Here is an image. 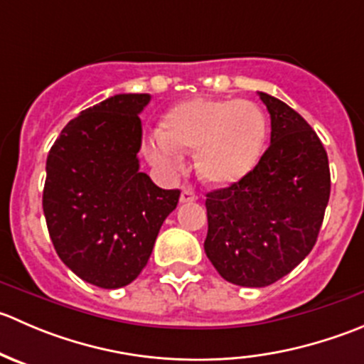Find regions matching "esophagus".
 <instances>
[{"instance_id": "34e87169", "label": "esophagus", "mask_w": 364, "mask_h": 364, "mask_svg": "<svg viewBox=\"0 0 364 364\" xmlns=\"http://www.w3.org/2000/svg\"><path fill=\"white\" fill-rule=\"evenodd\" d=\"M181 204H188V203H196L197 200V193L193 192L192 188H183L181 197H179Z\"/></svg>"}]
</instances>
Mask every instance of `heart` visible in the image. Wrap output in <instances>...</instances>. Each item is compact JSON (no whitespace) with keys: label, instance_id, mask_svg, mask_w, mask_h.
<instances>
[{"label":"heart","instance_id":"1","mask_svg":"<svg viewBox=\"0 0 364 364\" xmlns=\"http://www.w3.org/2000/svg\"><path fill=\"white\" fill-rule=\"evenodd\" d=\"M269 123L262 109L245 100L181 102L164 114L146 155L165 172L183 168L179 153H196V168L209 185L243 181L262 160Z\"/></svg>","mask_w":364,"mask_h":364}]
</instances>
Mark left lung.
I'll list each match as a JSON object with an SVG mask.
<instances>
[{
  "label": "left lung",
  "mask_w": 364,
  "mask_h": 364,
  "mask_svg": "<svg viewBox=\"0 0 364 364\" xmlns=\"http://www.w3.org/2000/svg\"><path fill=\"white\" fill-rule=\"evenodd\" d=\"M271 116V144L243 181L205 199L204 252L220 277L266 287L311 252L331 192L328 153L285 102L259 93Z\"/></svg>",
  "instance_id": "obj_1"
}]
</instances>
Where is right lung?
Here are the masks:
<instances>
[{
  "instance_id": "obj_1",
  "label": "right lung",
  "mask_w": 364,
  "mask_h": 364,
  "mask_svg": "<svg viewBox=\"0 0 364 364\" xmlns=\"http://www.w3.org/2000/svg\"><path fill=\"white\" fill-rule=\"evenodd\" d=\"M148 93H121L73 117L47 156L43 215L54 250L84 282L132 284L148 264L179 190L139 171Z\"/></svg>"
}]
</instances>
